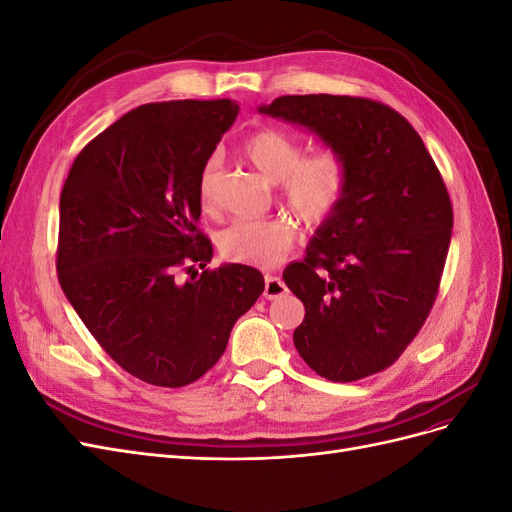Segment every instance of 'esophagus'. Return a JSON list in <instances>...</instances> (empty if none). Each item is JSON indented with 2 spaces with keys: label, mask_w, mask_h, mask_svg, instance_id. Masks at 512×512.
<instances>
[{
  "label": "esophagus",
  "mask_w": 512,
  "mask_h": 512,
  "mask_svg": "<svg viewBox=\"0 0 512 512\" xmlns=\"http://www.w3.org/2000/svg\"><path fill=\"white\" fill-rule=\"evenodd\" d=\"M286 292H288V288H286L282 277H277V275H267V277H265V297H267V299L284 297Z\"/></svg>",
  "instance_id": "esophagus-1"
}]
</instances>
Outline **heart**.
<instances>
[{
	"mask_svg": "<svg viewBox=\"0 0 512 512\" xmlns=\"http://www.w3.org/2000/svg\"><path fill=\"white\" fill-rule=\"evenodd\" d=\"M245 158L271 183H282V200L297 218L309 226L331 220L342 207L350 188V164L342 151L322 149L305 158L297 138L262 128L243 145ZM218 170L207 162L198 181V198L205 209L218 200ZM297 241V226L290 220H239L232 222L218 239L220 254L237 265L273 267L288 256Z\"/></svg>",
	"mask_w": 512,
	"mask_h": 512,
	"instance_id": "obj_1",
	"label": "heart"
}]
</instances>
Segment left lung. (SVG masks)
<instances>
[{
  "instance_id": "obj_1",
  "label": "left lung",
  "mask_w": 512,
  "mask_h": 512,
  "mask_svg": "<svg viewBox=\"0 0 512 512\" xmlns=\"http://www.w3.org/2000/svg\"><path fill=\"white\" fill-rule=\"evenodd\" d=\"M258 113L342 151L350 188L284 269L305 305L294 346L318 376L352 382L393 365L436 301L453 207L440 170L406 117L350 96H282Z\"/></svg>"
}]
</instances>
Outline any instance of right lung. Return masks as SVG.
Returning a JSON list of instances; mask_svg holds the SVG:
<instances>
[{"instance_id": "add662e5", "label": "right lung", "mask_w": 512, "mask_h": 512, "mask_svg": "<svg viewBox=\"0 0 512 512\" xmlns=\"http://www.w3.org/2000/svg\"><path fill=\"white\" fill-rule=\"evenodd\" d=\"M237 115L232 100L138 106L76 156L61 190V290L106 354L143 382L179 389L205 376L265 290L247 265L207 269L213 245L196 226L200 173Z\"/></svg>"}]
</instances>
